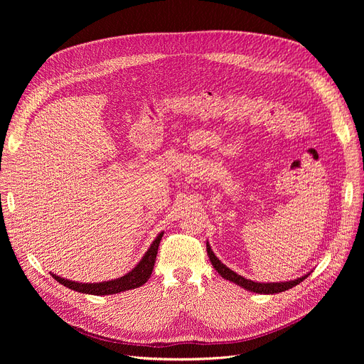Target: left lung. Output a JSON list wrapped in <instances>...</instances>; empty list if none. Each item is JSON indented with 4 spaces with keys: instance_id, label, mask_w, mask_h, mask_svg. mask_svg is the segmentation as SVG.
<instances>
[{
    "instance_id": "8db88e82",
    "label": "left lung",
    "mask_w": 364,
    "mask_h": 364,
    "mask_svg": "<svg viewBox=\"0 0 364 364\" xmlns=\"http://www.w3.org/2000/svg\"><path fill=\"white\" fill-rule=\"evenodd\" d=\"M205 246H207V255H209V257H210V262H212L213 268L225 279H228V281H230V282H233V284H236V285H239V287H242V288H245V289H247L250 292H256V294H278V292H284V291L298 285L299 282H302L309 275V274H306V275H304L301 278H296L294 281H287V282H255V281H250V279H246V278L237 275L236 272L229 269L226 265H223L219 261V257L213 253L209 242L205 243Z\"/></svg>"
}]
</instances>
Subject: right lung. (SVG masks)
<instances>
[{
	"label": "right lung",
	"instance_id": "add662e5",
	"mask_svg": "<svg viewBox=\"0 0 364 364\" xmlns=\"http://www.w3.org/2000/svg\"><path fill=\"white\" fill-rule=\"evenodd\" d=\"M163 232L155 237V240L151 243L149 249L145 252L144 257L139 261V264L127 275L118 278V279H112V281H105V282H93V284H82V282H75V281H69L65 278H60L55 274H51L59 284L77 291V292H83V294H92V295H111V294H118V292H124V291H129L134 288H138L141 285H144L154 269V264H155V257H157V252H159V246H160V240L163 237Z\"/></svg>",
	"mask_w": 364,
	"mask_h": 364
}]
</instances>
